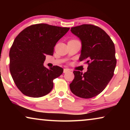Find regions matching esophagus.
Listing matches in <instances>:
<instances>
[{"instance_id": "1", "label": "esophagus", "mask_w": 130, "mask_h": 130, "mask_svg": "<svg viewBox=\"0 0 130 130\" xmlns=\"http://www.w3.org/2000/svg\"><path fill=\"white\" fill-rule=\"evenodd\" d=\"M70 70L69 69H67V68H66V69H64V70H63V73H67V72H69V71H70Z\"/></svg>"}]
</instances>
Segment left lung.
<instances>
[{
    "mask_svg": "<svg viewBox=\"0 0 130 130\" xmlns=\"http://www.w3.org/2000/svg\"><path fill=\"white\" fill-rule=\"evenodd\" d=\"M82 41L79 60H85L88 71L83 74L74 71L70 88L82 98H91L105 89L114 74L117 64L115 45L111 38L99 26L83 24L71 28Z\"/></svg>",
    "mask_w": 130,
    "mask_h": 130,
    "instance_id": "8db88e82",
    "label": "left lung"
}]
</instances>
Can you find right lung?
Listing matches in <instances>:
<instances>
[{"instance_id": "add662e5", "label": "right lung", "mask_w": 130, "mask_h": 130, "mask_svg": "<svg viewBox=\"0 0 130 130\" xmlns=\"http://www.w3.org/2000/svg\"><path fill=\"white\" fill-rule=\"evenodd\" d=\"M70 28L38 24L30 25L16 37L9 51V70L16 86L24 95L39 98L53 88V80L63 69L44 66L46 55L53 56L54 47Z\"/></svg>"}]
</instances>
